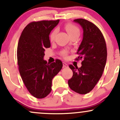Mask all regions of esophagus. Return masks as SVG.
<instances>
[{"label": "esophagus", "mask_w": 120, "mask_h": 120, "mask_svg": "<svg viewBox=\"0 0 120 120\" xmlns=\"http://www.w3.org/2000/svg\"><path fill=\"white\" fill-rule=\"evenodd\" d=\"M63 67H64V68H67V67H68V64H67V63H65V62H63Z\"/></svg>", "instance_id": "esophagus-1"}]
</instances>
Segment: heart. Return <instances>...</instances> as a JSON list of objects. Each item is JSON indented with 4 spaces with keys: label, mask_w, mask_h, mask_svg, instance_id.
Returning a JSON list of instances; mask_svg holds the SVG:
<instances>
[{
    "label": "heart",
    "mask_w": 120,
    "mask_h": 120,
    "mask_svg": "<svg viewBox=\"0 0 120 120\" xmlns=\"http://www.w3.org/2000/svg\"><path fill=\"white\" fill-rule=\"evenodd\" d=\"M65 29L67 30V33H68L69 36L71 37L74 35H79L80 34V30L77 26H76L74 25L71 24V23H68V24H65ZM57 30L56 29H55L51 32L49 34V39L51 41H54L55 38L57 34ZM62 55L64 56H66L67 55V52L65 51H64L62 52Z\"/></svg>",
    "instance_id": "1"
}]
</instances>
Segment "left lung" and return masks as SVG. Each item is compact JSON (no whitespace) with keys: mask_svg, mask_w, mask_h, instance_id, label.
I'll use <instances>...</instances> for the list:
<instances>
[{"mask_svg":"<svg viewBox=\"0 0 120 120\" xmlns=\"http://www.w3.org/2000/svg\"><path fill=\"white\" fill-rule=\"evenodd\" d=\"M83 29V39L77 53V60L82 59L80 68L69 65L73 76L68 85L74 91L80 94L90 92L101 78L107 61V51L105 39L95 25L83 19H75Z\"/></svg>","mask_w":120,"mask_h":120,"instance_id":"8db88e82","label":"left lung"}]
</instances>
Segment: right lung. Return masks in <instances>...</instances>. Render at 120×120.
<instances>
[{"label":"right lung","instance_id":"1","mask_svg":"<svg viewBox=\"0 0 120 120\" xmlns=\"http://www.w3.org/2000/svg\"><path fill=\"white\" fill-rule=\"evenodd\" d=\"M59 20L31 22L24 28L18 43L17 56L20 74L29 92L36 98L51 91L52 80L63 67L61 60L49 63L43 59L45 49L51 46L49 35Z\"/></svg>","mask_w":120,"mask_h":120}]
</instances>
